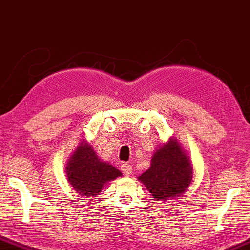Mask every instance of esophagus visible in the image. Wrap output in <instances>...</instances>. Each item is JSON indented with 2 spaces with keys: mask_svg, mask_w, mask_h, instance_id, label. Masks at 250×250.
Listing matches in <instances>:
<instances>
[{
  "mask_svg": "<svg viewBox=\"0 0 250 250\" xmlns=\"http://www.w3.org/2000/svg\"><path fill=\"white\" fill-rule=\"evenodd\" d=\"M121 171L124 172V175H125V176H129V175H131V172H132V166L130 165V164H122L121 165Z\"/></svg>",
  "mask_w": 250,
  "mask_h": 250,
  "instance_id": "obj_1",
  "label": "esophagus"
}]
</instances>
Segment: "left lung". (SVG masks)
<instances>
[{"label":"left lung","mask_w":250,"mask_h":250,"mask_svg":"<svg viewBox=\"0 0 250 250\" xmlns=\"http://www.w3.org/2000/svg\"><path fill=\"white\" fill-rule=\"evenodd\" d=\"M192 179V168L176 139L153 153L151 166L139 177L158 201L182 195Z\"/></svg>","instance_id":"1"}]
</instances>
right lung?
<instances>
[{
	"label": "right lung",
	"mask_w": 250,
	"mask_h": 250,
	"mask_svg": "<svg viewBox=\"0 0 250 250\" xmlns=\"http://www.w3.org/2000/svg\"><path fill=\"white\" fill-rule=\"evenodd\" d=\"M68 179L72 187L84 196H96L104 185L121 176V172L106 162L98 159L88 144L78 146L66 167Z\"/></svg>",
	"instance_id": "add662e5"
}]
</instances>
